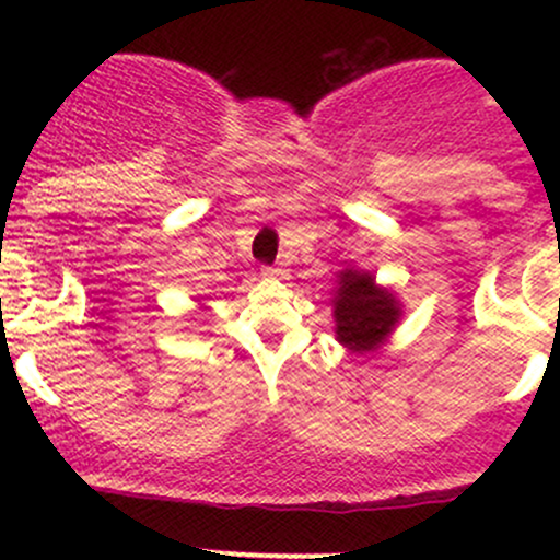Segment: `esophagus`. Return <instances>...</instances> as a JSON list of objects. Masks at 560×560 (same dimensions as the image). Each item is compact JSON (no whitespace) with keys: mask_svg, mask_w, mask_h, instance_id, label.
<instances>
[{"mask_svg":"<svg viewBox=\"0 0 560 560\" xmlns=\"http://www.w3.org/2000/svg\"><path fill=\"white\" fill-rule=\"evenodd\" d=\"M262 276H266V279H284L287 271L281 266H266L262 268Z\"/></svg>","mask_w":560,"mask_h":560,"instance_id":"obj_1","label":"esophagus"}]
</instances>
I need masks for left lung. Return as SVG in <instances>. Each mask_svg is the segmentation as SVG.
<instances>
[{
  "instance_id": "obj_1",
  "label": "left lung",
  "mask_w": 560,
  "mask_h": 560,
  "mask_svg": "<svg viewBox=\"0 0 560 560\" xmlns=\"http://www.w3.org/2000/svg\"><path fill=\"white\" fill-rule=\"evenodd\" d=\"M331 313L337 342L352 355H374L400 324L402 302L389 287L376 284L371 271L347 266L337 273Z\"/></svg>"
}]
</instances>
